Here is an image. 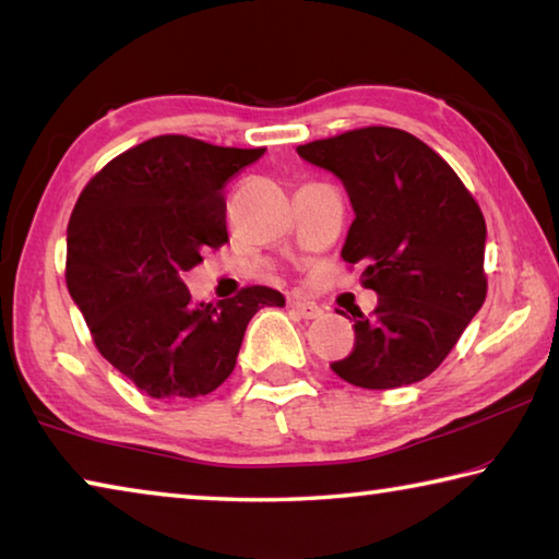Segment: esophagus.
<instances>
[{
	"label": "esophagus",
	"instance_id": "obj_1",
	"mask_svg": "<svg viewBox=\"0 0 559 559\" xmlns=\"http://www.w3.org/2000/svg\"><path fill=\"white\" fill-rule=\"evenodd\" d=\"M290 310L302 320H316L323 316V310H320L316 302H306V300H290Z\"/></svg>",
	"mask_w": 559,
	"mask_h": 559
}]
</instances>
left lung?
<instances>
[{
    "mask_svg": "<svg viewBox=\"0 0 559 559\" xmlns=\"http://www.w3.org/2000/svg\"><path fill=\"white\" fill-rule=\"evenodd\" d=\"M347 189L355 222L343 246L362 263L374 313H353L355 347L330 367L365 390L429 377L486 300V219L459 175L419 138L359 128L298 145Z\"/></svg>",
    "mask_w": 559,
    "mask_h": 559,
    "instance_id": "1",
    "label": "left lung"
}]
</instances>
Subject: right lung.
I'll use <instances>...</instances> for the list:
<instances>
[{
	"label": "right lung",
	"mask_w": 559,
	"mask_h": 559,
	"mask_svg": "<svg viewBox=\"0 0 559 559\" xmlns=\"http://www.w3.org/2000/svg\"><path fill=\"white\" fill-rule=\"evenodd\" d=\"M263 147L185 135L145 140L100 169L69 222L66 283L93 343L153 400H194L234 372L249 320L286 306L278 290L192 302L185 271L229 241L222 189Z\"/></svg>",
	"instance_id": "right-lung-1"
}]
</instances>
